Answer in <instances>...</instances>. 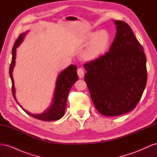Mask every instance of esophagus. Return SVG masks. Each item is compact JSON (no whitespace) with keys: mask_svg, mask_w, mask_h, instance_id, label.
Listing matches in <instances>:
<instances>
[{"mask_svg":"<svg viewBox=\"0 0 157 157\" xmlns=\"http://www.w3.org/2000/svg\"><path fill=\"white\" fill-rule=\"evenodd\" d=\"M77 74L78 75L79 78H83L84 76V71L83 69H82V68L78 69V70H77Z\"/></svg>","mask_w":157,"mask_h":157,"instance_id":"1","label":"esophagus"}]
</instances>
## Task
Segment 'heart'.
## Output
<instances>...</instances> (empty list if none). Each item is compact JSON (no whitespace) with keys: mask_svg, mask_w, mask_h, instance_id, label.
<instances>
[{"mask_svg":"<svg viewBox=\"0 0 157 157\" xmlns=\"http://www.w3.org/2000/svg\"><path fill=\"white\" fill-rule=\"evenodd\" d=\"M84 42L90 43L86 55L90 59L99 58L106 52L111 44V36L105 30L91 32L84 37Z\"/></svg>","mask_w":157,"mask_h":157,"instance_id":"b5f03b06","label":"heart"}]
</instances>
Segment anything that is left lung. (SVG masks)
I'll list each match as a JSON object with an SVG mask.
<instances>
[{"label": "left lung", "instance_id": "left-lung-1", "mask_svg": "<svg viewBox=\"0 0 157 157\" xmlns=\"http://www.w3.org/2000/svg\"><path fill=\"white\" fill-rule=\"evenodd\" d=\"M116 35L109 52L84 64V80L97 110L107 117L133 110L147 84L144 48L126 23L114 20Z\"/></svg>", "mask_w": 157, "mask_h": 157}]
</instances>
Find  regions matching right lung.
<instances>
[{"instance_id": "1", "label": "right lung", "mask_w": 157, "mask_h": 157, "mask_svg": "<svg viewBox=\"0 0 157 157\" xmlns=\"http://www.w3.org/2000/svg\"><path fill=\"white\" fill-rule=\"evenodd\" d=\"M28 33V31H26L23 33L20 34V36L16 41L15 44L12 48V63L10 66V71H9V74L12 80V94L13 96L15 99V100L17 103L20 107L28 115L37 118L39 120H41L43 121H53L59 120L63 117L65 110L67 105V97L69 90H71L73 85L77 81L78 77L77 73V67L75 65H70L69 66L65 69L64 70L61 71L58 74V78L56 79V87L54 92V96L52 98V103L47 108L46 110L40 114H33L29 113V111H26L25 109H23L22 106L17 101L15 93V87H14V81L12 76V71L13 69L14 66H15V60L16 56V48L20 46V45L22 43L25 36Z\"/></svg>"}]
</instances>
